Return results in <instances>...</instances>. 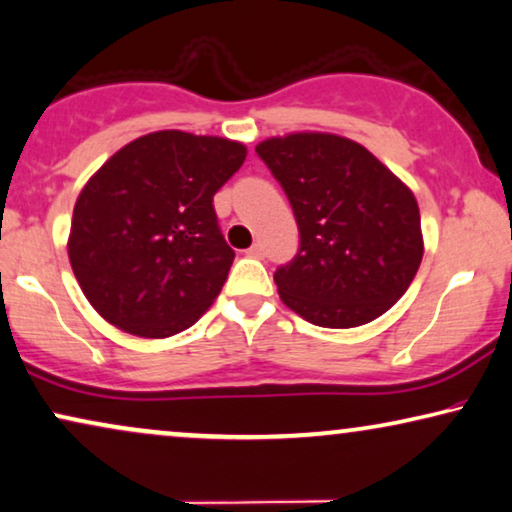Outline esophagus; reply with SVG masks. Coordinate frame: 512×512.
<instances>
[{"instance_id": "34e87169", "label": "esophagus", "mask_w": 512, "mask_h": 512, "mask_svg": "<svg viewBox=\"0 0 512 512\" xmlns=\"http://www.w3.org/2000/svg\"><path fill=\"white\" fill-rule=\"evenodd\" d=\"M247 254H249V256H254V258H263V244H258V242H256V244H251Z\"/></svg>"}]
</instances>
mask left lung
Returning a JSON list of instances; mask_svg holds the SVG:
<instances>
[{"label":"left lung","instance_id":"obj_1","mask_svg":"<svg viewBox=\"0 0 512 512\" xmlns=\"http://www.w3.org/2000/svg\"><path fill=\"white\" fill-rule=\"evenodd\" d=\"M287 192L301 249L275 272L282 303L327 329L362 327L400 301L423 258L414 192L350 138L294 131L256 145Z\"/></svg>","mask_w":512,"mask_h":512}]
</instances>
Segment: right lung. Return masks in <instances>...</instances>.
Here are the masks:
<instances>
[{"mask_svg":"<svg viewBox=\"0 0 512 512\" xmlns=\"http://www.w3.org/2000/svg\"><path fill=\"white\" fill-rule=\"evenodd\" d=\"M244 159L240 141L152 131L86 181L72 211L68 256L105 322L167 338L207 313L235 258L211 202Z\"/></svg>","mask_w":512,"mask_h":512,"instance_id":"obj_1","label":"right lung"}]
</instances>
